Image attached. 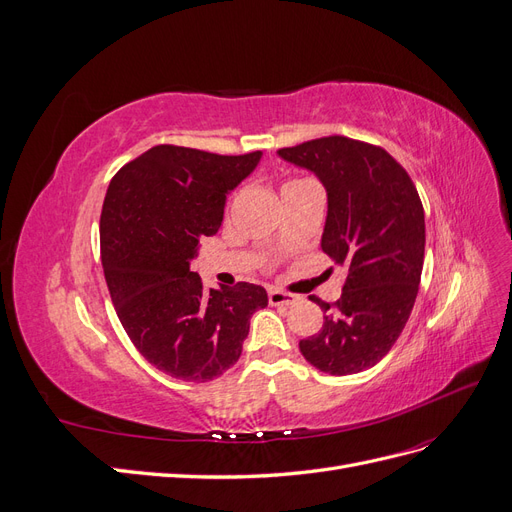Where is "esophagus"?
<instances>
[{"mask_svg":"<svg viewBox=\"0 0 512 512\" xmlns=\"http://www.w3.org/2000/svg\"><path fill=\"white\" fill-rule=\"evenodd\" d=\"M297 301H299L297 294H290V292L277 290V288L269 290V303L271 305H294Z\"/></svg>","mask_w":512,"mask_h":512,"instance_id":"esophagus-1","label":"esophagus"}]
</instances>
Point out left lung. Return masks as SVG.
I'll list each match as a JSON object with an SVG mask.
<instances>
[{
  "label": "left lung",
  "instance_id": "obj_1",
  "mask_svg": "<svg viewBox=\"0 0 512 512\" xmlns=\"http://www.w3.org/2000/svg\"><path fill=\"white\" fill-rule=\"evenodd\" d=\"M327 190L320 247L348 271L322 329L301 339L307 363L331 376L374 367L404 331L421 284L425 213L412 179L382 147L324 136L277 151Z\"/></svg>",
  "mask_w": 512,
  "mask_h": 512
}]
</instances>
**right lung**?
<instances>
[{"mask_svg":"<svg viewBox=\"0 0 512 512\" xmlns=\"http://www.w3.org/2000/svg\"><path fill=\"white\" fill-rule=\"evenodd\" d=\"M245 156L158 145L123 166L100 215L102 267L115 312L136 350L164 374L209 382L239 361L267 290L239 282L205 290L190 269L218 232L226 196L254 173Z\"/></svg>","mask_w":512,"mask_h":512,"instance_id":"right-lung-1","label":"right lung"}]
</instances>
